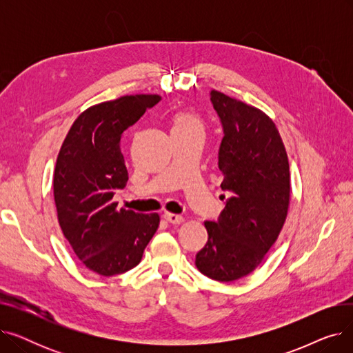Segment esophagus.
<instances>
[{
	"label": "esophagus",
	"instance_id": "esophagus-1",
	"mask_svg": "<svg viewBox=\"0 0 353 353\" xmlns=\"http://www.w3.org/2000/svg\"><path fill=\"white\" fill-rule=\"evenodd\" d=\"M163 217H164V220H167V221H169V223H172V225H180V223H183V221H184V217H183V216L173 214V213H164Z\"/></svg>",
	"mask_w": 353,
	"mask_h": 353
}]
</instances>
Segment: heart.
I'll return each instance as SVG.
<instances>
[{"label":"heart","mask_w":353,"mask_h":353,"mask_svg":"<svg viewBox=\"0 0 353 353\" xmlns=\"http://www.w3.org/2000/svg\"><path fill=\"white\" fill-rule=\"evenodd\" d=\"M172 130H200L201 132V123L196 116L183 111V113H177L173 117Z\"/></svg>","instance_id":"heart-1"}]
</instances>
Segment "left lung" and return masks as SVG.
<instances>
[{
	"label": "left lung",
	"instance_id": "8db88e82",
	"mask_svg": "<svg viewBox=\"0 0 353 353\" xmlns=\"http://www.w3.org/2000/svg\"><path fill=\"white\" fill-rule=\"evenodd\" d=\"M210 101L223 127L220 188L230 197L217 220L205 223L209 239L196 254V268L213 281L233 282L261 265L283 228L289 161L279 132L263 111L216 90Z\"/></svg>",
	"mask_w": 353,
	"mask_h": 353
}]
</instances>
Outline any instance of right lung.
Masks as SVG:
<instances>
[{"instance_id": "add662e5", "label": "right lung", "mask_w": 353, "mask_h": 353, "mask_svg": "<svg viewBox=\"0 0 353 353\" xmlns=\"http://www.w3.org/2000/svg\"><path fill=\"white\" fill-rule=\"evenodd\" d=\"M159 101L156 94H136L92 105L74 121L60 148L52 180L60 226L83 265L97 274L136 268L159 228L157 213L119 210L113 201L128 180L124 130Z\"/></svg>"}]
</instances>
